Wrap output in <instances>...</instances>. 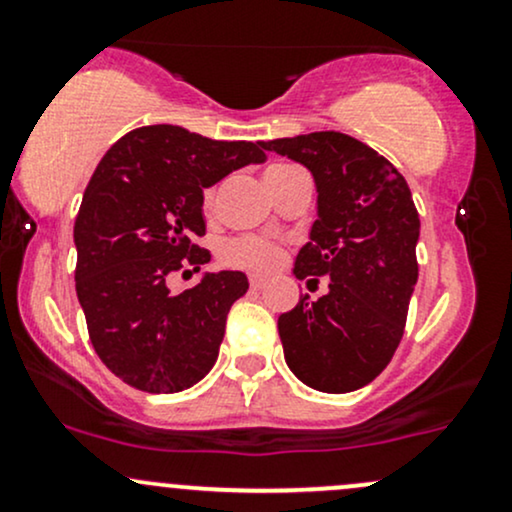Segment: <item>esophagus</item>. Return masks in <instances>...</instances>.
<instances>
[{
	"mask_svg": "<svg viewBox=\"0 0 512 512\" xmlns=\"http://www.w3.org/2000/svg\"><path fill=\"white\" fill-rule=\"evenodd\" d=\"M264 286V276L262 274H250V289H262Z\"/></svg>",
	"mask_w": 512,
	"mask_h": 512,
	"instance_id": "1",
	"label": "esophagus"
}]
</instances>
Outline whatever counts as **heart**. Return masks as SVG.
Listing matches in <instances>:
<instances>
[{
	"label": "heart",
	"instance_id": "obj_1",
	"mask_svg": "<svg viewBox=\"0 0 512 512\" xmlns=\"http://www.w3.org/2000/svg\"><path fill=\"white\" fill-rule=\"evenodd\" d=\"M286 170H291V166H272L267 170L264 178L272 180L276 175L286 173ZM216 192H219V187H209V190L204 192V209L214 207ZM223 260L228 264H236V267H248V269H257V272H267V269H272L279 264L281 248L267 238L240 236V238L228 240V243L223 245Z\"/></svg>",
	"mask_w": 512,
	"mask_h": 512
}]
</instances>
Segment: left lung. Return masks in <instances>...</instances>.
Masks as SVG:
<instances>
[{"label":"left lung","mask_w":512,"mask_h":512,"mask_svg":"<svg viewBox=\"0 0 512 512\" xmlns=\"http://www.w3.org/2000/svg\"><path fill=\"white\" fill-rule=\"evenodd\" d=\"M260 144L313 173L317 219L293 274L330 279L325 296H303L279 315L286 366L313 390L354 392L383 373L404 334L419 279V211L402 173L349 134Z\"/></svg>","instance_id":"1"}]
</instances>
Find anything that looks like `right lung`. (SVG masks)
<instances>
[{"instance_id": "obj_1", "label": "right lung", "mask_w": 512, "mask_h": 512, "mask_svg": "<svg viewBox=\"0 0 512 512\" xmlns=\"http://www.w3.org/2000/svg\"><path fill=\"white\" fill-rule=\"evenodd\" d=\"M262 144L216 142L175 125L127 132L88 182L74 223L76 296L93 349L120 380L151 395L192 387L219 356L243 272H204L170 293L168 276L211 260L204 187L264 163Z\"/></svg>"}]
</instances>
